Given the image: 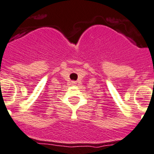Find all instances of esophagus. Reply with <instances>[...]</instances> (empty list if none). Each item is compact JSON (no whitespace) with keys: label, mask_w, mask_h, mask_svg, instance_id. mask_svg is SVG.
Returning <instances> with one entry per match:
<instances>
[{"label":"esophagus","mask_w":154,"mask_h":154,"mask_svg":"<svg viewBox=\"0 0 154 154\" xmlns=\"http://www.w3.org/2000/svg\"><path fill=\"white\" fill-rule=\"evenodd\" d=\"M76 82H72V85H75Z\"/></svg>","instance_id":"34e87169"}]
</instances>
